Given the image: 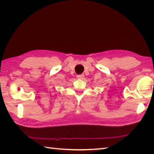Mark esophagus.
<instances>
[{"instance_id":"esophagus-1","label":"esophagus","mask_w":154,"mask_h":154,"mask_svg":"<svg viewBox=\"0 0 154 154\" xmlns=\"http://www.w3.org/2000/svg\"><path fill=\"white\" fill-rule=\"evenodd\" d=\"M76 77L78 79H83V77H84V75H83V74H79V75H77Z\"/></svg>"}]
</instances>
